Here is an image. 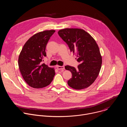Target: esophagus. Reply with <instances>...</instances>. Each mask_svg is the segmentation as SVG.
<instances>
[{
	"instance_id": "34e87169",
	"label": "esophagus",
	"mask_w": 127,
	"mask_h": 127,
	"mask_svg": "<svg viewBox=\"0 0 127 127\" xmlns=\"http://www.w3.org/2000/svg\"><path fill=\"white\" fill-rule=\"evenodd\" d=\"M57 68L58 70H64L65 69V67L64 66H57Z\"/></svg>"
}]
</instances>
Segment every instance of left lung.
I'll return each mask as SVG.
<instances>
[{"instance_id": "8db88e82", "label": "left lung", "mask_w": 127, "mask_h": 127, "mask_svg": "<svg viewBox=\"0 0 127 127\" xmlns=\"http://www.w3.org/2000/svg\"><path fill=\"white\" fill-rule=\"evenodd\" d=\"M58 33L70 51L76 54L80 63L76 69L65 66V68L72 74L67 82L68 85L78 90L88 87L97 77L101 66L102 58L97 44L91 35L82 29H64Z\"/></svg>"}]
</instances>
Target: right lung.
<instances>
[{
  "label": "right lung",
  "mask_w": 127,
  "mask_h": 127,
  "mask_svg": "<svg viewBox=\"0 0 127 127\" xmlns=\"http://www.w3.org/2000/svg\"><path fill=\"white\" fill-rule=\"evenodd\" d=\"M55 30L44 31L32 35L24 45L19 55L18 64L26 83L34 88L49 85L55 75V70L42 63L46 56L47 44Z\"/></svg>",
  "instance_id": "1"
}]
</instances>
